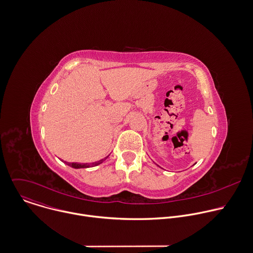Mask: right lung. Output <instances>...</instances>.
Wrapping results in <instances>:
<instances>
[{"label": "right lung", "instance_id": "obj_1", "mask_svg": "<svg viewBox=\"0 0 253 253\" xmlns=\"http://www.w3.org/2000/svg\"><path fill=\"white\" fill-rule=\"evenodd\" d=\"M107 157H108V156H107ZM107 157H106V158H107ZM106 158H104V159H102V160H100V161H98V162L91 163V164H79V163H67V162H64V163L67 164L68 166L74 168V169H84V168H90V167L97 166V165L101 164L103 161H105Z\"/></svg>", "mask_w": 253, "mask_h": 253}]
</instances>
